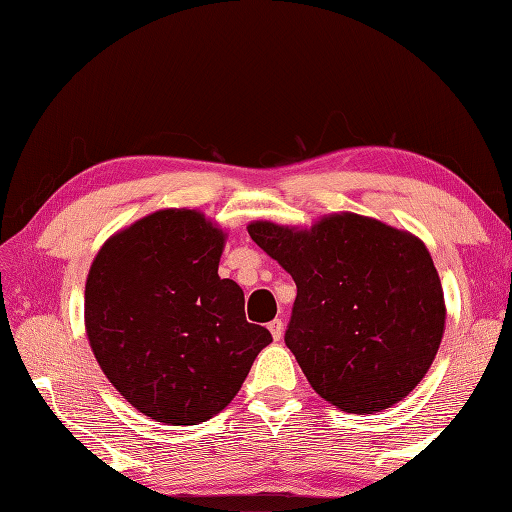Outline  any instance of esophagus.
Here are the masks:
<instances>
[{
  "instance_id": "obj_1",
  "label": "esophagus",
  "mask_w": 512,
  "mask_h": 512,
  "mask_svg": "<svg viewBox=\"0 0 512 512\" xmlns=\"http://www.w3.org/2000/svg\"><path fill=\"white\" fill-rule=\"evenodd\" d=\"M269 331H271V337H274L276 342H280V339H282V333H285V324H282V320L269 322Z\"/></svg>"
}]
</instances>
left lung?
Masks as SVG:
<instances>
[{
	"label": "left lung",
	"instance_id": "obj_1",
	"mask_svg": "<svg viewBox=\"0 0 512 512\" xmlns=\"http://www.w3.org/2000/svg\"><path fill=\"white\" fill-rule=\"evenodd\" d=\"M247 232L298 287L285 344L322 399L381 412L416 388L445 333L438 271L416 236L348 212Z\"/></svg>",
	"mask_w": 512,
	"mask_h": 512
}]
</instances>
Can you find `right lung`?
<instances>
[{"instance_id": "right-lung-1", "label": "right lung", "mask_w": 512, "mask_h": 512, "mask_svg": "<svg viewBox=\"0 0 512 512\" xmlns=\"http://www.w3.org/2000/svg\"><path fill=\"white\" fill-rule=\"evenodd\" d=\"M223 241L195 210H160L111 236L89 269L96 361L135 410L166 425L219 414L271 344L245 320L243 289L219 278Z\"/></svg>"}]
</instances>
